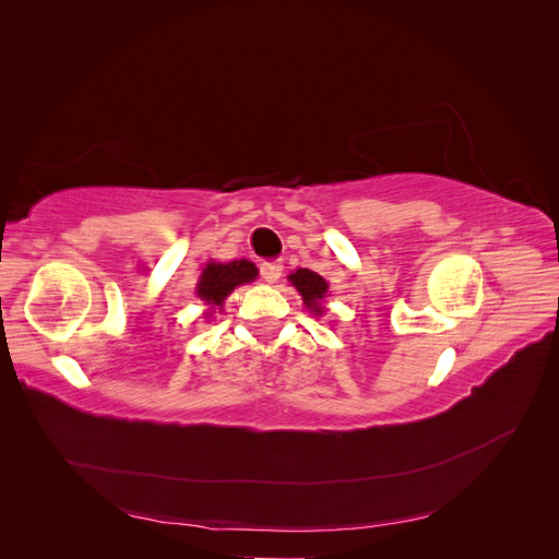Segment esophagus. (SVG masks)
Returning a JSON list of instances; mask_svg holds the SVG:
<instances>
[{
	"label": "esophagus",
	"mask_w": 559,
	"mask_h": 559,
	"mask_svg": "<svg viewBox=\"0 0 559 559\" xmlns=\"http://www.w3.org/2000/svg\"><path fill=\"white\" fill-rule=\"evenodd\" d=\"M282 270H284L282 261L263 263V265H261V277H263V282H267V284H275V282L282 277Z\"/></svg>",
	"instance_id": "34e87169"
}]
</instances>
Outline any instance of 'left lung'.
I'll use <instances>...</instances> for the list:
<instances>
[{
	"label": "left lung",
	"instance_id": "1",
	"mask_svg": "<svg viewBox=\"0 0 559 559\" xmlns=\"http://www.w3.org/2000/svg\"><path fill=\"white\" fill-rule=\"evenodd\" d=\"M289 282L296 286L298 294L302 296V302H306L312 314L324 312L321 300H324V296L329 292V284L324 277L312 273V270H308V267H298L296 273L289 275Z\"/></svg>",
	"mask_w": 559,
	"mask_h": 559
}]
</instances>
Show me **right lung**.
Returning <instances> with one entry per match:
<instances>
[{"label": "right lung", "mask_w": 559, "mask_h": 559, "mask_svg": "<svg viewBox=\"0 0 559 559\" xmlns=\"http://www.w3.org/2000/svg\"><path fill=\"white\" fill-rule=\"evenodd\" d=\"M257 275H259V267L247 259L230 261V263L210 261L198 280L195 294L200 300H205V306H210L212 310L222 308L224 300L233 294L235 286L253 282Z\"/></svg>", "instance_id": "add662e5"}]
</instances>
